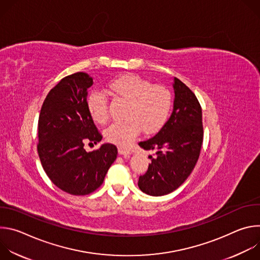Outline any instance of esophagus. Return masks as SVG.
<instances>
[{"label": "esophagus", "instance_id": "34e87169", "mask_svg": "<svg viewBox=\"0 0 260 260\" xmlns=\"http://www.w3.org/2000/svg\"><path fill=\"white\" fill-rule=\"evenodd\" d=\"M118 153L120 155H129L132 153V151L129 149H126V148H123V147H119L118 148Z\"/></svg>", "mask_w": 260, "mask_h": 260}]
</instances>
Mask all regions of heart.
<instances>
[{
  "instance_id": "b5f03b06",
  "label": "heart",
  "mask_w": 260,
  "mask_h": 260,
  "mask_svg": "<svg viewBox=\"0 0 260 260\" xmlns=\"http://www.w3.org/2000/svg\"><path fill=\"white\" fill-rule=\"evenodd\" d=\"M114 98L126 102L123 121L114 122L105 129L107 141L121 147L128 146L139 135L153 134L161 128L172 107V94L161 85H153L138 75L120 76L108 84ZM92 120L103 124L108 119V100L100 91H91L86 101Z\"/></svg>"
}]
</instances>
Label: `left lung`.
<instances>
[{
  "mask_svg": "<svg viewBox=\"0 0 260 260\" xmlns=\"http://www.w3.org/2000/svg\"><path fill=\"white\" fill-rule=\"evenodd\" d=\"M173 112L160 131L152 138L140 142L151 162L140 176L139 188L152 197H161L176 190L194 169L203 144L202 108L194 93L181 80L173 78Z\"/></svg>",
  "mask_w": 260,
  "mask_h": 260,
  "instance_id": "obj_1",
  "label": "left lung"
}]
</instances>
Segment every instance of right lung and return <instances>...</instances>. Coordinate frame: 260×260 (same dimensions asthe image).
Wrapping results in <instances>:
<instances>
[{
  "label": "right lung",
  "instance_id": "right-lung-1",
  "mask_svg": "<svg viewBox=\"0 0 260 260\" xmlns=\"http://www.w3.org/2000/svg\"><path fill=\"white\" fill-rule=\"evenodd\" d=\"M93 79L78 72L61 79L47 94L38 122V153L42 167L52 183L64 192L85 196L104 182L117 157L113 144H102L86 152L85 142L102 141L86 101Z\"/></svg>",
  "mask_w": 260,
  "mask_h": 260
}]
</instances>
